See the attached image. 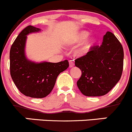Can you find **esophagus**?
Returning <instances> with one entry per match:
<instances>
[{"mask_svg": "<svg viewBox=\"0 0 132 132\" xmlns=\"http://www.w3.org/2000/svg\"><path fill=\"white\" fill-rule=\"evenodd\" d=\"M74 66V60H70V61H69V67L71 68V67H73Z\"/></svg>", "mask_w": 132, "mask_h": 132, "instance_id": "obj_1", "label": "esophagus"}]
</instances>
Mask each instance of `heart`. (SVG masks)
I'll return each instance as SVG.
<instances>
[{
	"mask_svg": "<svg viewBox=\"0 0 132 132\" xmlns=\"http://www.w3.org/2000/svg\"><path fill=\"white\" fill-rule=\"evenodd\" d=\"M89 35L90 33L87 31H79V32H77L76 35H74V36H72L71 38L69 40L68 44L71 45L80 44V43H81L83 40H84L87 37L89 36ZM95 42H96L95 37H94V36L88 37L85 40L84 42L76 49V54L77 55H83V54H85L93 46Z\"/></svg>",
	"mask_w": 132,
	"mask_h": 132,
	"instance_id": "obj_1",
	"label": "heart"
}]
</instances>
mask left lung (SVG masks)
I'll list each match as a JSON object with an SVG mask.
<instances>
[{"label": "left lung", "instance_id": "obj_1", "mask_svg": "<svg viewBox=\"0 0 132 132\" xmlns=\"http://www.w3.org/2000/svg\"><path fill=\"white\" fill-rule=\"evenodd\" d=\"M122 45L112 32L107 31L100 46L92 47L84 56L75 60L81 76L78 88L86 96L106 94L119 81L123 69Z\"/></svg>", "mask_w": 132, "mask_h": 132}]
</instances>
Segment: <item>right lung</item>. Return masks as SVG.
Masks as SVG:
<instances>
[{"instance_id": "right-lung-1", "label": "right lung", "mask_w": 132, "mask_h": 132, "mask_svg": "<svg viewBox=\"0 0 132 132\" xmlns=\"http://www.w3.org/2000/svg\"><path fill=\"white\" fill-rule=\"evenodd\" d=\"M40 31L32 26L26 27L15 39L10 53V74L14 83L22 94L33 98L48 96L57 77L69 65L67 60L58 63H38L27 59L25 52L27 35Z\"/></svg>"}]
</instances>
